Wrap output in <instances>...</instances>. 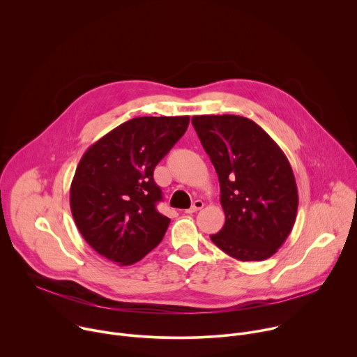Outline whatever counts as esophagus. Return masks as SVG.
<instances>
[{
  "mask_svg": "<svg viewBox=\"0 0 357 357\" xmlns=\"http://www.w3.org/2000/svg\"><path fill=\"white\" fill-rule=\"evenodd\" d=\"M203 206H205V203H203L202 200H195L193 202V205H192V208L190 209H188L186 211V213H196L197 211H200Z\"/></svg>",
  "mask_w": 357,
  "mask_h": 357,
  "instance_id": "esophagus-1",
  "label": "esophagus"
}]
</instances>
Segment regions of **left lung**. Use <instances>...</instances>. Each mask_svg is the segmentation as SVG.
Segmentation results:
<instances>
[{
  "mask_svg": "<svg viewBox=\"0 0 357 357\" xmlns=\"http://www.w3.org/2000/svg\"><path fill=\"white\" fill-rule=\"evenodd\" d=\"M192 124L218 172L226 222L212 241L240 261H263L284 244L298 211L288 158L254 121L193 116Z\"/></svg>",
  "mask_w": 357,
  "mask_h": 357,
  "instance_id": "8db88e82",
  "label": "left lung"
}]
</instances>
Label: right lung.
I'll return each mask as SVG.
<instances>
[{
	"label": "right lung",
	"instance_id": "add662e5",
	"mask_svg": "<svg viewBox=\"0 0 357 357\" xmlns=\"http://www.w3.org/2000/svg\"><path fill=\"white\" fill-rule=\"evenodd\" d=\"M188 126L189 116L137 117L87 148L70 185V211L100 256L131 266L161 243L171 219L155 208L162 192L154 169Z\"/></svg>",
	"mask_w": 357,
	"mask_h": 357
}]
</instances>
